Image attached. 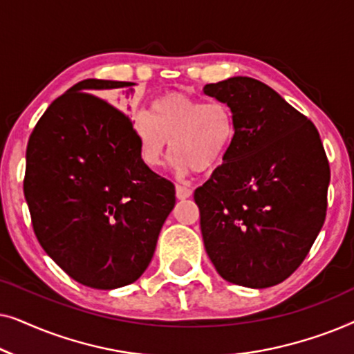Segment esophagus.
<instances>
[{"label":"esophagus","instance_id":"obj_1","mask_svg":"<svg viewBox=\"0 0 354 354\" xmlns=\"http://www.w3.org/2000/svg\"><path fill=\"white\" fill-rule=\"evenodd\" d=\"M176 195L178 200H187V198L192 196V188L183 187V185H177L176 187Z\"/></svg>","mask_w":354,"mask_h":354}]
</instances>
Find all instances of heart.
<instances>
[{"label": "heart", "instance_id": "1", "mask_svg": "<svg viewBox=\"0 0 354 354\" xmlns=\"http://www.w3.org/2000/svg\"><path fill=\"white\" fill-rule=\"evenodd\" d=\"M132 130L145 166L161 167L172 148L176 171L185 176L193 169L209 171L224 159L234 140L235 120L222 101L203 103L183 93H167L153 101L148 115L133 119Z\"/></svg>", "mask_w": 354, "mask_h": 354}]
</instances>
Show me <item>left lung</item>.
<instances>
[{
	"instance_id": "8db88e82",
	"label": "left lung",
	"mask_w": 354,
	"mask_h": 354,
	"mask_svg": "<svg viewBox=\"0 0 354 354\" xmlns=\"http://www.w3.org/2000/svg\"><path fill=\"white\" fill-rule=\"evenodd\" d=\"M232 109L235 135L195 190L206 253L227 282L268 288L290 277L321 232L330 169L317 129L251 77L205 85Z\"/></svg>"
}]
</instances>
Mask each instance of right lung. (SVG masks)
<instances>
[{
	"label": "right lung",
	"instance_id": "1",
	"mask_svg": "<svg viewBox=\"0 0 354 354\" xmlns=\"http://www.w3.org/2000/svg\"><path fill=\"white\" fill-rule=\"evenodd\" d=\"M132 82L86 79L53 101L27 145L24 195L45 253L85 287L114 290L147 270L176 187L145 166L132 122L98 96ZM119 103V100H118Z\"/></svg>",
	"mask_w": 354,
	"mask_h": 354
}]
</instances>
